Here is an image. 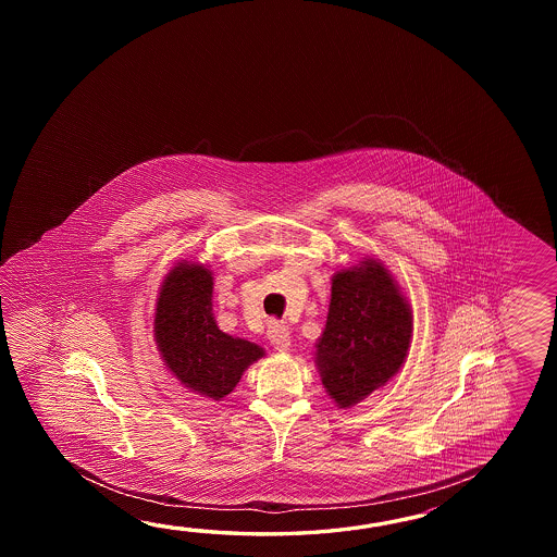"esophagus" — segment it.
I'll return each instance as SVG.
<instances>
[{
    "label": "esophagus",
    "instance_id": "obj_1",
    "mask_svg": "<svg viewBox=\"0 0 557 557\" xmlns=\"http://www.w3.org/2000/svg\"><path fill=\"white\" fill-rule=\"evenodd\" d=\"M267 336H269V341H271V344H273L278 352H286L290 348V343H293V336H290L288 329L281 324V322H276V320L269 322Z\"/></svg>",
    "mask_w": 557,
    "mask_h": 557
}]
</instances>
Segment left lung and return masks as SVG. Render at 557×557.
I'll use <instances>...</instances> for the list:
<instances>
[{
  "label": "left lung",
  "instance_id": "1",
  "mask_svg": "<svg viewBox=\"0 0 557 557\" xmlns=\"http://www.w3.org/2000/svg\"><path fill=\"white\" fill-rule=\"evenodd\" d=\"M412 341V310L384 264L332 276L326 326L317 344V367L338 408H350L400 370Z\"/></svg>",
  "mask_w": 557,
  "mask_h": 557
}]
</instances>
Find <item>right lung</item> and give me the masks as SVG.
<instances>
[{"instance_id":"add662e5","label":"right lung","mask_w":557,"mask_h":557,"mask_svg":"<svg viewBox=\"0 0 557 557\" xmlns=\"http://www.w3.org/2000/svg\"><path fill=\"white\" fill-rule=\"evenodd\" d=\"M154 343L166 368L197 394L225 398L264 350L219 331L213 317V276L199 262H178L166 274L154 308Z\"/></svg>"}]
</instances>
